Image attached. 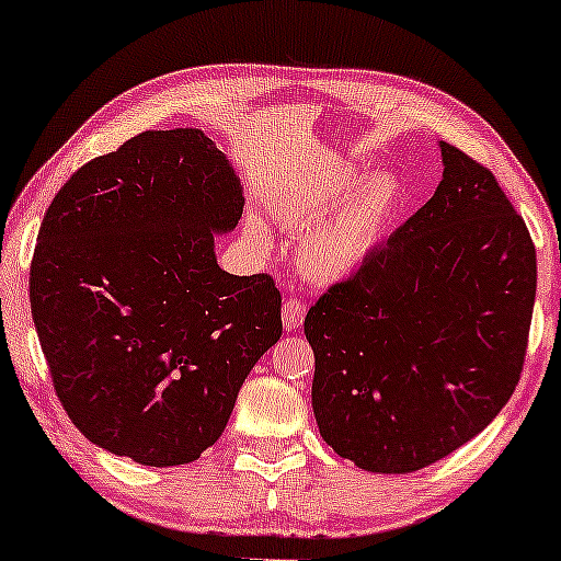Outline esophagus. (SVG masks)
Segmentation results:
<instances>
[{
  "label": "esophagus",
  "instance_id": "esophagus-1",
  "mask_svg": "<svg viewBox=\"0 0 561 561\" xmlns=\"http://www.w3.org/2000/svg\"><path fill=\"white\" fill-rule=\"evenodd\" d=\"M304 317H306V306L301 298L288 296L286 301H283V327H286V332H294V329L301 327Z\"/></svg>",
  "mask_w": 561,
  "mask_h": 561
}]
</instances>
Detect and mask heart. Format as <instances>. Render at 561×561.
Listing matches in <instances>:
<instances>
[{"label": "heart", "mask_w": 561, "mask_h": 561, "mask_svg": "<svg viewBox=\"0 0 561 561\" xmlns=\"http://www.w3.org/2000/svg\"><path fill=\"white\" fill-rule=\"evenodd\" d=\"M401 204V186L393 175L378 173L363 181L357 168L334 165L298 194H286L273 204L275 225L286 232H301L296 244V267L313 283H336L370 257L393 221ZM248 237L265 244V229L248 221Z\"/></svg>", "instance_id": "b5f03b06"}]
</instances>
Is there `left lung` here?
<instances>
[{
  "instance_id": "left-lung-1",
  "label": "left lung",
  "mask_w": 561,
  "mask_h": 561,
  "mask_svg": "<svg viewBox=\"0 0 561 561\" xmlns=\"http://www.w3.org/2000/svg\"><path fill=\"white\" fill-rule=\"evenodd\" d=\"M439 148L434 196L304 321L319 432L367 472L451 455L501 413L524 370L531 234L485 165Z\"/></svg>"
}]
</instances>
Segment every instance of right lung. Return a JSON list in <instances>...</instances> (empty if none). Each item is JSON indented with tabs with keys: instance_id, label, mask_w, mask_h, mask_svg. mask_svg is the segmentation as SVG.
I'll return each mask as SVG.
<instances>
[{
	"instance_id": "1",
	"label": "right lung",
	"mask_w": 561,
	"mask_h": 561,
	"mask_svg": "<svg viewBox=\"0 0 561 561\" xmlns=\"http://www.w3.org/2000/svg\"><path fill=\"white\" fill-rule=\"evenodd\" d=\"M242 206L225 152L188 127L133 137L53 198L30 306L58 401L89 442L173 467L225 432L283 332L271 275H229L214 255Z\"/></svg>"
}]
</instances>
